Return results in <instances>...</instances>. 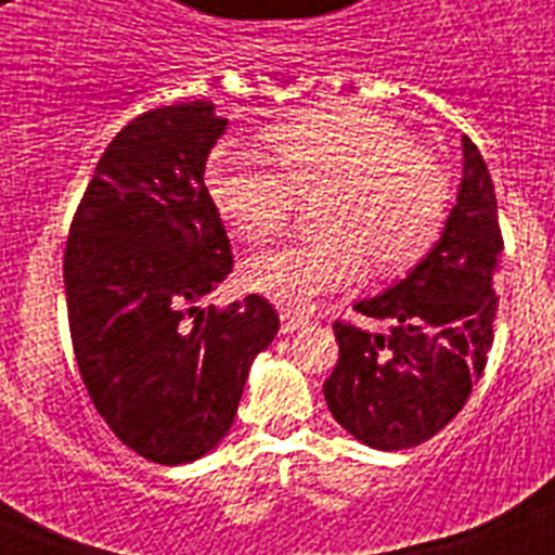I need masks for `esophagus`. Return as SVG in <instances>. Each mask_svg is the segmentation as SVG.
Returning <instances> with one entry per match:
<instances>
[{
	"label": "esophagus",
	"mask_w": 555,
	"mask_h": 555,
	"mask_svg": "<svg viewBox=\"0 0 555 555\" xmlns=\"http://www.w3.org/2000/svg\"><path fill=\"white\" fill-rule=\"evenodd\" d=\"M308 320L306 317H300V313L294 311H281V331L283 333H294L300 331V327H306Z\"/></svg>",
	"instance_id": "1"
}]
</instances>
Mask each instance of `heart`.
<instances>
[{"mask_svg": "<svg viewBox=\"0 0 555 555\" xmlns=\"http://www.w3.org/2000/svg\"><path fill=\"white\" fill-rule=\"evenodd\" d=\"M261 150L278 172L255 152L217 146L205 164V189L244 242L278 233L292 217L294 194H320L313 228L322 233L258 249L244 267L249 286L281 306L311 308L356 286L366 258L377 272H400L442 230L450 199L442 164L377 113H300L269 127Z\"/></svg>", "mask_w": 555, "mask_h": 555, "instance_id": "1", "label": "heart"}]
</instances>
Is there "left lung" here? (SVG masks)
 <instances>
[{
    "instance_id": "8db88e82",
    "label": "left lung",
    "mask_w": 555,
    "mask_h": 555,
    "mask_svg": "<svg viewBox=\"0 0 555 555\" xmlns=\"http://www.w3.org/2000/svg\"><path fill=\"white\" fill-rule=\"evenodd\" d=\"M455 205L423 261L356 311L384 333L336 322L338 361L325 380L333 420L375 450L428 442L464 409L494 338L500 281L498 199L478 146L461 135Z\"/></svg>"
}]
</instances>
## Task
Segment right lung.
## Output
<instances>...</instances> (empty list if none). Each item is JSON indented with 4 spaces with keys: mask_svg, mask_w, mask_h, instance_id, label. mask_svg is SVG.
<instances>
[{
    "mask_svg": "<svg viewBox=\"0 0 555 555\" xmlns=\"http://www.w3.org/2000/svg\"><path fill=\"white\" fill-rule=\"evenodd\" d=\"M228 130L214 102L146 111L107 144L63 255L82 384L107 428L155 464H189L233 425L281 320L249 294L203 308L233 272L205 160Z\"/></svg>",
    "mask_w": 555,
    "mask_h": 555,
    "instance_id": "right-lung-1",
    "label": "right lung"
}]
</instances>
